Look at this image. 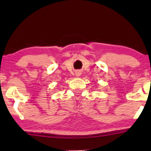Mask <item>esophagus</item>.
<instances>
[{
	"label": "esophagus",
	"mask_w": 151,
	"mask_h": 151,
	"mask_svg": "<svg viewBox=\"0 0 151 151\" xmlns=\"http://www.w3.org/2000/svg\"><path fill=\"white\" fill-rule=\"evenodd\" d=\"M76 76H80V75H81V71H79V70H78V71H76Z\"/></svg>",
	"instance_id": "obj_1"
}]
</instances>
